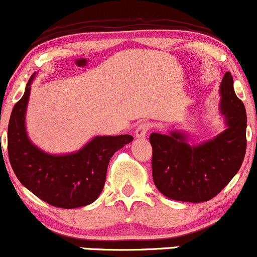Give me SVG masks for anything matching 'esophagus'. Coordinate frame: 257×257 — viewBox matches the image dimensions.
I'll return each mask as SVG.
<instances>
[{"label":"esophagus","mask_w":257,"mask_h":257,"mask_svg":"<svg viewBox=\"0 0 257 257\" xmlns=\"http://www.w3.org/2000/svg\"><path fill=\"white\" fill-rule=\"evenodd\" d=\"M148 128H150V125L147 122H142L137 126L136 131H135V135H136L137 139H145L148 132Z\"/></svg>","instance_id":"1"}]
</instances>
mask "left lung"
<instances>
[{"instance_id": "left-lung-1", "label": "left lung", "mask_w": 257, "mask_h": 257, "mask_svg": "<svg viewBox=\"0 0 257 257\" xmlns=\"http://www.w3.org/2000/svg\"><path fill=\"white\" fill-rule=\"evenodd\" d=\"M219 110L225 130L209 141L189 145L187 135L151 134L152 176L157 189L179 202L200 203L221 192L237 173L246 152V111L226 71L220 84Z\"/></svg>"}]
</instances>
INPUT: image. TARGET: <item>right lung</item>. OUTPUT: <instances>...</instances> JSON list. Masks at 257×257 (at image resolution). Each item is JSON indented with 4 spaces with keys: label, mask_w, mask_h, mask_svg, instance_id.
<instances>
[{
    "label": "right lung",
    "mask_w": 257,
    "mask_h": 257,
    "mask_svg": "<svg viewBox=\"0 0 257 257\" xmlns=\"http://www.w3.org/2000/svg\"><path fill=\"white\" fill-rule=\"evenodd\" d=\"M32 75L15 105L7 131L11 167L18 181L53 207L73 209L91 204L104 188L107 166L116 151L134 140L131 135L96 136L68 155H50L32 144L26 131V110Z\"/></svg>",
    "instance_id": "obj_1"
}]
</instances>
